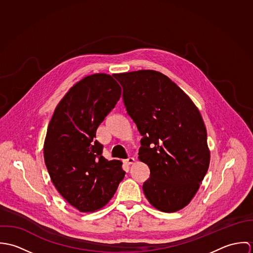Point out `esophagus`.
Instances as JSON below:
<instances>
[{"label": "esophagus", "instance_id": "1", "mask_svg": "<svg viewBox=\"0 0 253 253\" xmlns=\"http://www.w3.org/2000/svg\"><path fill=\"white\" fill-rule=\"evenodd\" d=\"M135 162V160H134V158H128V159H126V160H125L124 161V163L126 164V165H132L133 163Z\"/></svg>", "mask_w": 253, "mask_h": 253}]
</instances>
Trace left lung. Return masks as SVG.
<instances>
[{"instance_id": "obj_1", "label": "left lung", "mask_w": 253, "mask_h": 253, "mask_svg": "<svg viewBox=\"0 0 253 253\" xmlns=\"http://www.w3.org/2000/svg\"><path fill=\"white\" fill-rule=\"evenodd\" d=\"M127 114L142 135L138 159L150 169L149 203L175 212L194 198L211 161L199 109L169 77L154 70L116 74Z\"/></svg>"}]
</instances>
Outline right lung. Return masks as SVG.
Instances as JSON below:
<instances>
[{"label": "right lung", "instance_id": "1", "mask_svg": "<svg viewBox=\"0 0 253 253\" xmlns=\"http://www.w3.org/2000/svg\"><path fill=\"white\" fill-rule=\"evenodd\" d=\"M122 94L107 74L75 84L58 103L43 145L44 163L59 194L81 212L100 210L112 199L126 172L123 163L102 156L96 129Z\"/></svg>", "mask_w": 253, "mask_h": 253}]
</instances>
